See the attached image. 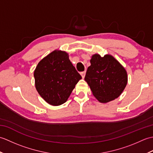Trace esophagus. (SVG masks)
Returning <instances> with one entry per match:
<instances>
[{
    "label": "esophagus",
    "mask_w": 153,
    "mask_h": 153,
    "mask_svg": "<svg viewBox=\"0 0 153 153\" xmlns=\"http://www.w3.org/2000/svg\"><path fill=\"white\" fill-rule=\"evenodd\" d=\"M85 74H86V71H82V72H81V73H80L81 76H82V78H83V79L84 78V77H85Z\"/></svg>",
    "instance_id": "obj_1"
}]
</instances>
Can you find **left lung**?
Wrapping results in <instances>:
<instances>
[{
	"instance_id": "left-lung-1",
	"label": "left lung",
	"mask_w": 153,
	"mask_h": 153,
	"mask_svg": "<svg viewBox=\"0 0 153 153\" xmlns=\"http://www.w3.org/2000/svg\"><path fill=\"white\" fill-rule=\"evenodd\" d=\"M85 77L94 97L106 103L121 95L128 83V74L122 65L110 54H95Z\"/></svg>"
}]
</instances>
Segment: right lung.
<instances>
[{
  "label": "right lung",
  "instance_id": "add662e5",
  "mask_svg": "<svg viewBox=\"0 0 153 153\" xmlns=\"http://www.w3.org/2000/svg\"><path fill=\"white\" fill-rule=\"evenodd\" d=\"M37 92L51 105L59 106L67 101L82 76L65 51L55 50L43 58L34 71Z\"/></svg>",
  "mask_w": 153,
  "mask_h": 153
}]
</instances>
